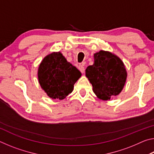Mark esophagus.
Here are the masks:
<instances>
[{
  "label": "esophagus",
  "mask_w": 154,
  "mask_h": 154,
  "mask_svg": "<svg viewBox=\"0 0 154 154\" xmlns=\"http://www.w3.org/2000/svg\"><path fill=\"white\" fill-rule=\"evenodd\" d=\"M78 69H79V70L80 71V72H82V73H84V72H85V68H84V66H83V65L80 64L79 66H78Z\"/></svg>",
  "instance_id": "esophagus-1"
}]
</instances>
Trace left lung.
Returning <instances> with one entry per match:
<instances>
[{"instance_id":"obj_1","label":"left lung","mask_w":154,"mask_h":154,"mask_svg":"<svg viewBox=\"0 0 154 154\" xmlns=\"http://www.w3.org/2000/svg\"><path fill=\"white\" fill-rule=\"evenodd\" d=\"M94 62L85 70V76L92 83L98 98L110 100L122 92L127 72L122 60L109 51L100 50L94 54Z\"/></svg>"}]
</instances>
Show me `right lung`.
<instances>
[{"mask_svg":"<svg viewBox=\"0 0 154 154\" xmlns=\"http://www.w3.org/2000/svg\"><path fill=\"white\" fill-rule=\"evenodd\" d=\"M81 76V72L67 62L60 51L46 56L38 69L41 87L52 99L66 98L72 92L74 84Z\"/></svg>","mask_w":154,"mask_h":154,"instance_id":"1","label":"right lung"}]
</instances>
